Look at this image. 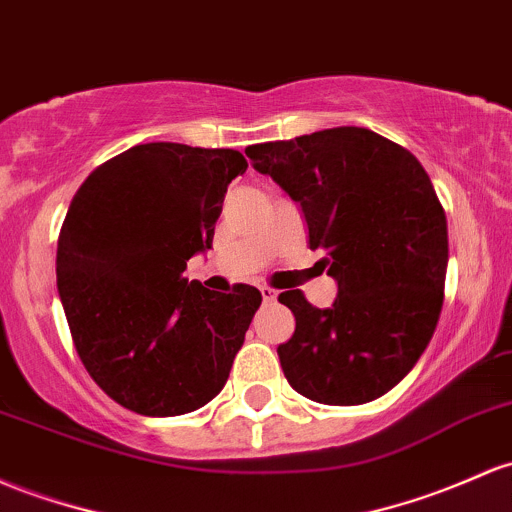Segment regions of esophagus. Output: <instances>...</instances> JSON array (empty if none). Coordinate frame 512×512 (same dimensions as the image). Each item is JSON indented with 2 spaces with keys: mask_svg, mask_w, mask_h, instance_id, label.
<instances>
[{
  "mask_svg": "<svg viewBox=\"0 0 512 512\" xmlns=\"http://www.w3.org/2000/svg\"><path fill=\"white\" fill-rule=\"evenodd\" d=\"M260 291H262V299H265V303H272V301H277V291L272 289V286H260Z\"/></svg>",
  "mask_w": 512,
  "mask_h": 512,
  "instance_id": "obj_1",
  "label": "esophagus"
}]
</instances>
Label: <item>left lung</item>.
<instances>
[{"label": "left lung", "mask_w": 512, "mask_h": 512, "mask_svg": "<svg viewBox=\"0 0 512 512\" xmlns=\"http://www.w3.org/2000/svg\"><path fill=\"white\" fill-rule=\"evenodd\" d=\"M308 226V247L338 282L318 308L284 291L296 330L277 347L301 396L359 406L384 396L425 352L445 301L447 218L411 150L369 128L340 126L245 148Z\"/></svg>", "instance_id": "8db88e82"}]
</instances>
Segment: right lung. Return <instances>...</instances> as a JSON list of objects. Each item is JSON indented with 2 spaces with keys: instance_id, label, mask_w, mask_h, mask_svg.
Here are the masks:
<instances>
[{
  "instance_id": "right-lung-1",
  "label": "right lung",
  "mask_w": 512,
  "mask_h": 512,
  "mask_svg": "<svg viewBox=\"0 0 512 512\" xmlns=\"http://www.w3.org/2000/svg\"><path fill=\"white\" fill-rule=\"evenodd\" d=\"M230 148L145 143L111 157L72 196L58 235V291L72 342L99 389L153 418L192 413L228 381L262 294L182 277L209 250Z\"/></svg>"
}]
</instances>
